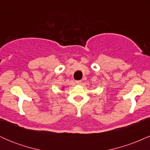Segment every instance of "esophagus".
<instances>
[{
    "label": "esophagus",
    "mask_w": 150,
    "mask_h": 150,
    "mask_svg": "<svg viewBox=\"0 0 150 150\" xmlns=\"http://www.w3.org/2000/svg\"><path fill=\"white\" fill-rule=\"evenodd\" d=\"M75 83H76L77 85H80V84L82 83V81H81V80H77L76 82H75Z\"/></svg>",
    "instance_id": "obj_1"
}]
</instances>
